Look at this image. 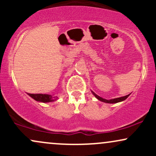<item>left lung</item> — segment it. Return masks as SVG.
<instances>
[{
	"label": "left lung",
	"mask_w": 156,
	"mask_h": 156,
	"mask_svg": "<svg viewBox=\"0 0 156 156\" xmlns=\"http://www.w3.org/2000/svg\"><path fill=\"white\" fill-rule=\"evenodd\" d=\"M92 93L94 94V95L95 96L98 100H99V101H101L102 102H104V103H119V102L125 101V100L127 99V98H128V97L129 96V94H128V95L124 96V97H121V98H114V99H112V100H105V99H103V98H101L100 96L97 95V94H94V92H92Z\"/></svg>",
	"instance_id": "obj_1"
}]
</instances>
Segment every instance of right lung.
<instances>
[{"label":"right lung","instance_id":"1","mask_svg":"<svg viewBox=\"0 0 156 156\" xmlns=\"http://www.w3.org/2000/svg\"><path fill=\"white\" fill-rule=\"evenodd\" d=\"M28 94L30 97H31L33 99H34L35 101L42 102V103H48V102L54 101L57 99V98H55V97H53L50 94H29L28 93Z\"/></svg>","mask_w":156,"mask_h":156}]
</instances>
